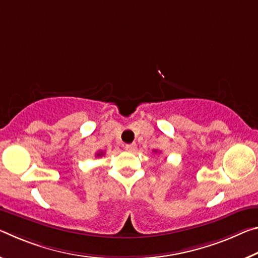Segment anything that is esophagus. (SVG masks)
<instances>
[{"label": "esophagus", "mask_w": 258, "mask_h": 258, "mask_svg": "<svg viewBox=\"0 0 258 258\" xmlns=\"http://www.w3.org/2000/svg\"><path fill=\"white\" fill-rule=\"evenodd\" d=\"M136 148H137L136 144H128V145L125 146V149L127 151H134V150H136Z\"/></svg>", "instance_id": "1"}]
</instances>
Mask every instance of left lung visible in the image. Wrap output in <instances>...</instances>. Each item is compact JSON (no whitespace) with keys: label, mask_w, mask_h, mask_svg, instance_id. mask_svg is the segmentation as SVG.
Instances as JSON below:
<instances>
[{"label":"left lung","mask_w":258,"mask_h":258,"mask_svg":"<svg viewBox=\"0 0 258 258\" xmlns=\"http://www.w3.org/2000/svg\"><path fill=\"white\" fill-rule=\"evenodd\" d=\"M154 151H156V153H157V150H154Z\"/></svg>","instance_id":"8db88e82"}]
</instances>
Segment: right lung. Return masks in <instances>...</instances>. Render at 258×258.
Returning a JSON list of instances; mask_svg holds the SVG:
<instances>
[{
	"instance_id": "1",
	"label": "right lung",
	"mask_w": 258,
	"mask_h": 258,
	"mask_svg": "<svg viewBox=\"0 0 258 258\" xmlns=\"http://www.w3.org/2000/svg\"><path fill=\"white\" fill-rule=\"evenodd\" d=\"M103 155H104V153H103V151H99V153H97V154H96V157L103 156Z\"/></svg>"
}]
</instances>
